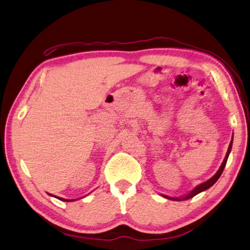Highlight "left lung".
Instances as JSON below:
<instances>
[{"label":"left lung","mask_w":250,"mask_h":250,"mask_svg":"<svg viewBox=\"0 0 250 250\" xmlns=\"http://www.w3.org/2000/svg\"><path fill=\"white\" fill-rule=\"evenodd\" d=\"M232 144H233V140L231 141V143H229V149H228V151H227V155H226V158H224L223 163H222V165H221V167L219 168V170L217 171V173L214 174L211 179H209L208 181H206V182H204V183H202V184L197 185V187L195 188L192 190V192H189L188 195H185V196H183V197H170V196H167V195H163V197H165V198H168V199H172V200H178V202H179V200H185V199H189V198H192V197H194V196H195V195H197V194H199V193L204 192V190L208 189L209 188H211L212 185L217 182L218 179H219L220 177H221V174H222V172H223V169H224V167H226V165H227V161H228V158H229V153H231Z\"/></svg>","instance_id":"1"}]
</instances>
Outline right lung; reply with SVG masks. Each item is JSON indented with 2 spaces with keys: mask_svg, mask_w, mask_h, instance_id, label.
I'll list each match as a JSON object with an SVG mask.
<instances>
[{
  "mask_svg": "<svg viewBox=\"0 0 250 250\" xmlns=\"http://www.w3.org/2000/svg\"><path fill=\"white\" fill-rule=\"evenodd\" d=\"M50 195L52 196V194H50ZM54 197H55V196H54ZM57 198H58V199H61V200H62V202H73L72 199L70 200V199H65V198H61V197H57Z\"/></svg>",
  "mask_w": 250,
  "mask_h": 250,
  "instance_id": "right-lung-1",
  "label": "right lung"
}]
</instances>
